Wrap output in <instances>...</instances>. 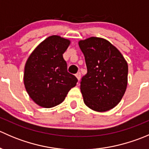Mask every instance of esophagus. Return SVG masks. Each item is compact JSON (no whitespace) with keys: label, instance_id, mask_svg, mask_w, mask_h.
Returning <instances> with one entry per match:
<instances>
[{"label":"esophagus","instance_id":"obj_1","mask_svg":"<svg viewBox=\"0 0 149 149\" xmlns=\"http://www.w3.org/2000/svg\"><path fill=\"white\" fill-rule=\"evenodd\" d=\"M76 76L78 79V80H80L81 76V72H78V73L76 74Z\"/></svg>","mask_w":149,"mask_h":149}]
</instances>
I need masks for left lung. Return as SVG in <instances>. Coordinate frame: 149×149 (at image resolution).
I'll return each instance as SVG.
<instances>
[{"label":"left lung","instance_id":"1","mask_svg":"<svg viewBox=\"0 0 149 149\" xmlns=\"http://www.w3.org/2000/svg\"><path fill=\"white\" fill-rule=\"evenodd\" d=\"M87 73L81 78V91L85 104L97 112L115 107L123 98L127 84V63L109 41L99 37L81 40Z\"/></svg>","mask_w":149,"mask_h":149}]
</instances>
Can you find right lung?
Here are the masks:
<instances>
[{"mask_svg":"<svg viewBox=\"0 0 149 149\" xmlns=\"http://www.w3.org/2000/svg\"><path fill=\"white\" fill-rule=\"evenodd\" d=\"M70 41L50 36L32 52L26 63L24 81L33 101L45 108L53 107L65 100L78 79L68 72L63 54Z\"/></svg>","mask_w":149,"mask_h":149,"instance_id":"right-lung-1","label":"right lung"}]
</instances>
